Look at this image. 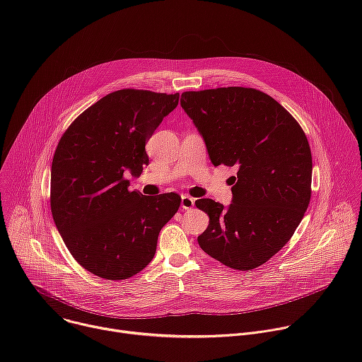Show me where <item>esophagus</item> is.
Here are the masks:
<instances>
[{"label":"esophagus","mask_w":362,"mask_h":362,"mask_svg":"<svg viewBox=\"0 0 362 362\" xmlns=\"http://www.w3.org/2000/svg\"><path fill=\"white\" fill-rule=\"evenodd\" d=\"M194 206V199L187 194H182V202H180V208L183 211H189Z\"/></svg>","instance_id":"34e87169"}]
</instances>
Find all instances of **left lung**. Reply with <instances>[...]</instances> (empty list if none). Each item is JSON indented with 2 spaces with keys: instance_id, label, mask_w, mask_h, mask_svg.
<instances>
[{
  "instance_id": "obj_1",
  "label": "left lung",
  "mask_w": 362,
  "mask_h": 362,
  "mask_svg": "<svg viewBox=\"0 0 362 362\" xmlns=\"http://www.w3.org/2000/svg\"><path fill=\"white\" fill-rule=\"evenodd\" d=\"M180 105L199 129L214 166L238 170L228 209L212 199L199 238L214 259L238 271L268 262L292 238L311 200L313 154L305 132L269 94L249 87L182 93Z\"/></svg>"
}]
</instances>
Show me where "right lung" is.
I'll use <instances>...</instances> for the list:
<instances>
[{
  "label": "right lung",
  "instance_id": "add662e5",
  "mask_svg": "<svg viewBox=\"0 0 362 362\" xmlns=\"http://www.w3.org/2000/svg\"><path fill=\"white\" fill-rule=\"evenodd\" d=\"M177 103L179 93L113 91L86 109L57 144L51 214L74 259L100 278L122 281L144 269L179 211V194L144 196L126 177L143 172L146 141Z\"/></svg>",
  "mask_w": 362,
  "mask_h": 362
}]
</instances>
